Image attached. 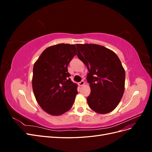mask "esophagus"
Segmentation results:
<instances>
[{
    "label": "esophagus",
    "instance_id": "esophagus-1",
    "mask_svg": "<svg viewBox=\"0 0 152 152\" xmlns=\"http://www.w3.org/2000/svg\"><path fill=\"white\" fill-rule=\"evenodd\" d=\"M85 84V82H84V80H82L81 82H80L79 83V85L80 86H84Z\"/></svg>",
    "mask_w": 152,
    "mask_h": 152
}]
</instances>
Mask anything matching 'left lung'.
Returning a JSON list of instances; mask_svg holds the SVG:
<instances>
[{
  "label": "left lung",
  "mask_w": 152,
  "mask_h": 152,
  "mask_svg": "<svg viewBox=\"0 0 152 152\" xmlns=\"http://www.w3.org/2000/svg\"><path fill=\"white\" fill-rule=\"evenodd\" d=\"M77 56L87 68L91 94L87 98L91 110L104 114L120 103L125 89V70L112 50L94 44H76Z\"/></svg>",
  "instance_id": "obj_1"
}]
</instances>
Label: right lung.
<instances>
[{
	"label": "right lung",
	"mask_w": 152,
	"mask_h": 152,
	"mask_svg": "<svg viewBox=\"0 0 152 152\" xmlns=\"http://www.w3.org/2000/svg\"><path fill=\"white\" fill-rule=\"evenodd\" d=\"M77 54L74 44H59L45 49L34 63L32 88L44 111L58 116L72 107L77 84L69 78L68 65Z\"/></svg>",
	"instance_id": "1"
}]
</instances>
